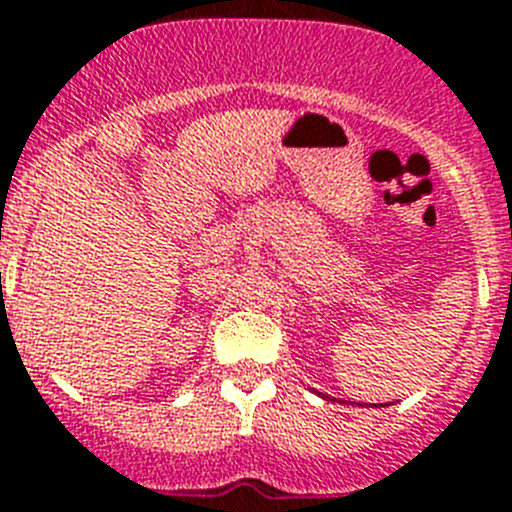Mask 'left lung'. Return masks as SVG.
I'll use <instances>...</instances> for the list:
<instances>
[{
	"label": "left lung",
	"mask_w": 512,
	"mask_h": 512,
	"mask_svg": "<svg viewBox=\"0 0 512 512\" xmlns=\"http://www.w3.org/2000/svg\"><path fill=\"white\" fill-rule=\"evenodd\" d=\"M322 397H324V394H322Z\"/></svg>",
	"instance_id": "left-lung-1"
}]
</instances>
